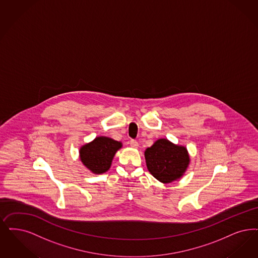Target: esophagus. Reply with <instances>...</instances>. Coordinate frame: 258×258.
Listing matches in <instances>:
<instances>
[{
	"instance_id": "obj_1",
	"label": "esophagus",
	"mask_w": 258,
	"mask_h": 258,
	"mask_svg": "<svg viewBox=\"0 0 258 258\" xmlns=\"http://www.w3.org/2000/svg\"><path fill=\"white\" fill-rule=\"evenodd\" d=\"M130 145L133 147V148H138V142L136 141V140H134V139H131L130 140Z\"/></svg>"
}]
</instances>
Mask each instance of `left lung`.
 I'll use <instances>...</instances> for the list:
<instances>
[{"instance_id": "obj_1", "label": "left lung", "mask_w": 258, "mask_h": 258, "mask_svg": "<svg viewBox=\"0 0 258 258\" xmlns=\"http://www.w3.org/2000/svg\"><path fill=\"white\" fill-rule=\"evenodd\" d=\"M150 173L161 182L169 183L179 178L189 164V155L184 147L159 139L145 152Z\"/></svg>"}]
</instances>
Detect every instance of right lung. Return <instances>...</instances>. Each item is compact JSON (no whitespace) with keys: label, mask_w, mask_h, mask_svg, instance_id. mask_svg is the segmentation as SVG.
Wrapping results in <instances>:
<instances>
[{"label":"right lung","mask_w":258,"mask_h":258,"mask_svg":"<svg viewBox=\"0 0 258 258\" xmlns=\"http://www.w3.org/2000/svg\"><path fill=\"white\" fill-rule=\"evenodd\" d=\"M122 144L108 137H97L89 144L84 145L80 151L81 160L95 174H103L111 165L116 152Z\"/></svg>","instance_id":"obj_1"}]
</instances>
